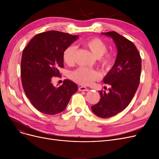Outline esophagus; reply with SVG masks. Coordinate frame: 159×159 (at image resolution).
<instances>
[{
    "instance_id": "esophagus-1",
    "label": "esophagus",
    "mask_w": 159,
    "mask_h": 159,
    "mask_svg": "<svg viewBox=\"0 0 159 159\" xmlns=\"http://www.w3.org/2000/svg\"><path fill=\"white\" fill-rule=\"evenodd\" d=\"M79 90H80V91H89V90L87 88L85 87V86H80V87L79 88Z\"/></svg>"
}]
</instances>
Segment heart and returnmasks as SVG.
Returning a JSON list of instances; mask_svg holds the SVG:
<instances>
[{
  "label": "heart",
  "mask_w": 159,
  "mask_h": 159,
  "mask_svg": "<svg viewBox=\"0 0 159 159\" xmlns=\"http://www.w3.org/2000/svg\"><path fill=\"white\" fill-rule=\"evenodd\" d=\"M84 45L96 57L99 59V63L105 70L112 68L115 63V57L111 53H106L107 45L98 38H92L86 40ZM76 49L73 46H69L64 50L62 58L64 63L70 65L74 62ZM69 77L82 85H89L93 81L99 79V75L94 70H90L84 67H80L71 72Z\"/></svg>",
  "instance_id": "b5f03b06"
}]
</instances>
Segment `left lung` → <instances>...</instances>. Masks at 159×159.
I'll return each instance as SVG.
<instances>
[{"label":"left lung","instance_id":"obj_1","mask_svg":"<svg viewBox=\"0 0 159 159\" xmlns=\"http://www.w3.org/2000/svg\"><path fill=\"white\" fill-rule=\"evenodd\" d=\"M102 34L112 38L118 51L114 66L103 80L111 86L109 92L99 91V102L91 107L93 113L105 119L121 112L131 102L139 84L142 59L136 46L126 38L115 31Z\"/></svg>","mask_w":159,"mask_h":159}]
</instances>
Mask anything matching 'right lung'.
<instances>
[{"label":"right lung","instance_id":"1","mask_svg":"<svg viewBox=\"0 0 159 159\" xmlns=\"http://www.w3.org/2000/svg\"><path fill=\"white\" fill-rule=\"evenodd\" d=\"M78 38V35L61 31H46L35 35L23 50L22 86L40 112L52 115L62 112L78 90L77 85L68 79L58 87L52 83V77L60 76V69L63 67V52Z\"/></svg>","mask_w":159,"mask_h":159}]
</instances>
